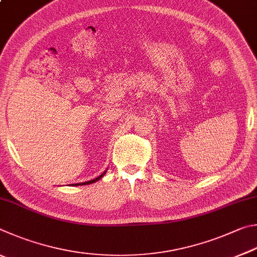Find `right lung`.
I'll use <instances>...</instances> for the list:
<instances>
[{
  "instance_id": "add662e5",
  "label": "right lung",
  "mask_w": 257,
  "mask_h": 257,
  "mask_svg": "<svg viewBox=\"0 0 257 257\" xmlns=\"http://www.w3.org/2000/svg\"><path fill=\"white\" fill-rule=\"evenodd\" d=\"M106 174V172H103L101 175H100V176H98L97 178H94V179H91V181H88V182H84V183H78V184H73V185H88V184H92V183H96L97 181H99V179H101V177L103 176V175H105Z\"/></svg>"
}]
</instances>
